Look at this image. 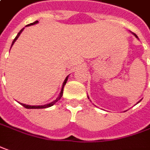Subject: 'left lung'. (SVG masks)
Here are the masks:
<instances>
[{
	"mask_svg": "<svg viewBox=\"0 0 150 150\" xmlns=\"http://www.w3.org/2000/svg\"><path fill=\"white\" fill-rule=\"evenodd\" d=\"M133 34H134V36H135V37H136V38H138V37H137V36H136V34H135V33H133ZM88 99H89V98H88ZM140 101H139V102H140ZM139 102H138V103H139Z\"/></svg>",
	"mask_w": 150,
	"mask_h": 150,
	"instance_id": "left-lung-1",
	"label": "left lung"
}]
</instances>
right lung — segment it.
<instances>
[{"instance_id": "add662e5", "label": "right lung", "mask_w": 150, "mask_h": 150, "mask_svg": "<svg viewBox=\"0 0 150 150\" xmlns=\"http://www.w3.org/2000/svg\"><path fill=\"white\" fill-rule=\"evenodd\" d=\"M38 21H35L34 23H30V24H28V25L27 26H30V25H33V24H36V23H38ZM24 29V28H23V29H21L20 31H19V33H18V34H17V36H16V38H14V41H13V42H12V45H11V46L14 45V43L15 42V41L18 39V38L19 37V35L21 34V33L23 32V30ZM68 78H69V76L65 78L64 81V83H63V86H62V89H61V91H60V94H59V97H58L57 99L55 100H54L53 102H51V103H50V104H47V105H25V104H22V103H19L20 105H23L24 108H49V107H50V106H53L56 102H57L58 100H59L60 99H61L62 96H63V92H64V87L65 84H66V82H67V81H68Z\"/></svg>"}]
</instances>
